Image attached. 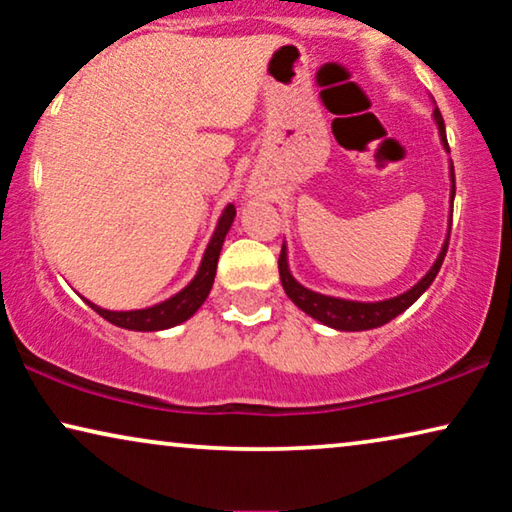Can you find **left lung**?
Wrapping results in <instances>:
<instances>
[{
	"label": "left lung",
	"instance_id": "8db88e82",
	"mask_svg": "<svg viewBox=\"0 0 512 512\" xmlns=\"http://www.w3.org/2000/svg\"><path fill=\"white\" fill-rule=\"evenodd\" d=\"M436 116L438 130H440V139H443L445 149L450 151L447 146V137H445V123L440 111H433ZM450 177H452V200H454V167H450ZM447 244H450V235L443 244V251L438 254V261L433 263V268L426 272V275L419 279V282L412 286L410 291L401 293V296L389 298V300H380V303H356V300H342V298H331V296H321V293H314L305 286H300L296 279L291 277L289 272V263H286V247H282V254H279V279H282V286L293 303H296L300 310L305 314H310L312 319L321 321V324L338 328V331H368V328H377L382 324H387L398 314L408 310V307L415 303V300L422 296V293L429 289L433 279H436L440 265L445 261L447 254Z\"/></svg>",
	"mask_w": 512,
	"mask_h": 512
}]
</instances>
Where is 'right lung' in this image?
<instances>
[{"instance_id": "right-lung-1", "label": "right lung", "mask_w": 512, "mask_h": 512, "mask_svg": "<svg viewBox=\"0 0 512 512\" xmlns=\"http://www.w3.org/2000/svg\"><path fill=\"white\" fill-rule=\"evenodd\" d=\"M235 219V207L228 205L226 212L221 214L219 226H216L212 240L207 244L205 258H202L198 275L191 284L186 286L184 291H179L177 296H172L165 303L146 307V310H132V312H109L102 310L93 303H88L93 310L100 314L102 319L111 321L114 326L130 328V331H163V328L177 326L188 317H193L198 312V307L205 303V298L212 291L214 277H216V263H219V254L223 247V240H226V233L233 226Z\"/></svg>"}]
</instances>
